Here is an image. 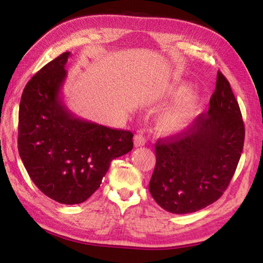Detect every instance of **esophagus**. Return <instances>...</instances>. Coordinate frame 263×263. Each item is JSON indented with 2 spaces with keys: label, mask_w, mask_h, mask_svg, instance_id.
Returning <instances> with one entry per match:
<instances>
[{
  "label": "esophagus",
  "mask_w": 263,
  "mask_h": 263,
  "mask_svg": "<svg viewBox=\"0 0 263 263\" xmlns=\"http://www.w3.org/2000/svg\"><path fill=\"white\" fill-rule=\"evenodd\" d=\"M146 144V138L142 131H138L137 135L135 136V146L136 147H141Z\"/></svg>",
  "instance_id": "1"
}]
</instances>
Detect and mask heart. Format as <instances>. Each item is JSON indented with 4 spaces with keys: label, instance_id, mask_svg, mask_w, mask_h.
I'll use <instances>...</instances> for the list:
<instances>
[{
    "label": "heart",
    "instance_id": "heart-1",
    "mask_svg": "<svg viewBox=\"0 0 263 263\" xmlns=\"http://www.w3.org/2000/svg\"><path fill=\"white\" fill-rule=\"evenodd\" d=\"M190 91L189 84L180 83L172 87L168 91V97L172 100H180ZM202 101L197 94H190L176 106L164 112L158 121L160 131L168 136L181 135L188 130L201 112Z\"/></svg>",
    "mask_w": 263,
    "mask_h": 263
}]
</instances>
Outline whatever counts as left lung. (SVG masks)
Returning <instances> with one entry per match:
<instances>
[{"instance_id": "1", "label": "left lung", "mask_w": 263, "mask_h": 263, "mask_svg": "<svg viewBox=\"0 0 263 263\" xmlns=\"http://www.w3.org/2000/svg\"><path fill=\"white\" fill-rule=\"evenodd\" d=\"M242 116L220 72L208 114L199 115L181 135L159 139L149 193L160 206L176 215L210 205L228 188L241 157Z\"/></svg>"}]
</instances>
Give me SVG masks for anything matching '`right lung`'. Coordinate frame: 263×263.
I'll list each match as a JSON object with an SVG mask.
<instances>
[{
	"label": "right lung",
	"instance_id": "right-lung-1",
	"mask_svg": "<svg viewBox=\"0 0 263 263\" xmlns=\"http://www.w3.org/2000/svg\"><path fill=\"white\" fill-rule=\"evenodd\" d=\"M65 52L26 84L18 114V152L31 180L47 197L80 204L100 188L114 159L133 148L130 131L112 130L75 116L61 97Z\"/></svg>",
	"mask_w": 263,
	"mask_h": 263
}]
</instances>
